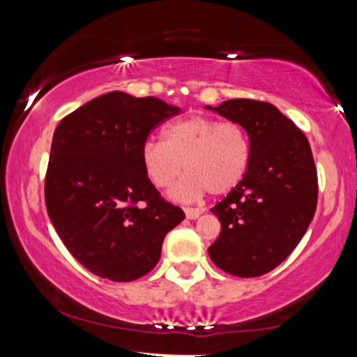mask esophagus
I'll return each instance as SVG.
<instances>
[{
  "label": "esophagus",
  "instance_id": "34e87169",
  "mask_svg": "<svg viewBox=\"0 0 357 357\" xmlns=\"http://www.w3.org/2000/svg\"><path fill=\"white\" fill-rule=\"evenodd\" d=\"M203 210H199V208H184V215H186L188 220H196L199 218V215H202Z\"/></svg>",
  "mask_w": 357,
  "mask_h": 357
}]
</instances>
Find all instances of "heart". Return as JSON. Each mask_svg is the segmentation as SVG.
<instances>
[{
  "label": "heart",
  "instance_id": "b5f03b06",
  "mask_svg": "<svg viewBox=\"0 0 357 357\" xmlns=\"http://www.w3.org/2000/svg\"><path fill=\"white\" fill-rule=\"evenodd\" d=\"M248 161L245 130L204 116L179 119L165 129V141H147L141 147L144 173L159 190L169 188L183 169L188 171L171 191L176 202H195L206 191L227 195L243 179Z\"/></svg>",
  "mask_w": 357,
  "mask_h": 357
}]
</instances>
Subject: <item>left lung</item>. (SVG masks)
Listing matches in <instances>:
<instances>
[{"instance_id": "1", "label": "left lung", "mask_w": 357, "mask_h": 357, "mask_svg": "<svg viewBox=\"0 0 357 357\" xmlns=\"http://www.w3.org/2000/svg\"><path fill=\"white\" fill-rule=\"evenodd\" d=\"M204 109L243 127L250 144L243 179L211 208L221 231L208 253L231 275H264L294 252L314 218L312 151L304 132L267 102L231 99Z\"/></svg>"}]
</instances>
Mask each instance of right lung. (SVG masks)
Listing matches in <instances>:
<instances>
[{"label":"right lung","mask_w":357,"mask_h":357,"mask_svg":"<svg viewBox=\"0 0 357 357\" xmlns=\"http://www.w3.org/2000/svg\"><path fill=\"white\" fill-rule=\"evenodd\" d=\"M181 114L155 97L107 92L61 119L53 132L45 203L68 252L102 278L130 282L161 258L184 220L149 181L141 147L151 129Z\"/></svg>","instance_id":"obj_1"}]
</instances>
